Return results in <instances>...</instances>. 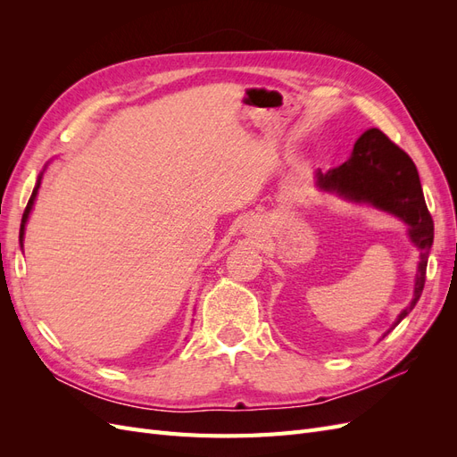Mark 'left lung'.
<instances>
[{
    "label": "left lung",
    "mask_w": 457,
    "mask_h": 457,
    "mask_svg": "<svg viewBox=\"0 0 457 457\" xmlns=\"http://www.w3.org/2000/svg\"><path fill=\"white\" fill-rule=\"evenodd\" d=\"M314 185L320 192L391 213L408 227V238L420 250V262L413 282V297L410 305L396 316L391 326L395 329L421 297L428 250L435 237L433 219L427 210L416 165L383 131L371 128L358 137L347 162L326 173L318 170Z\"/></svg>",
    "instance_id": "8db88e82"
}]
</instances>
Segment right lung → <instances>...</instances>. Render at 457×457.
Here are the masks:
<instances>
[{
	"instance_id": "add662e5",
	"label": "right lung",
	"mask_w": 457,
	"mask_h": 457,
	"mask_svg": "<svg viewBox=\"0 0 457 457\" xmlns=\"http://www.w3.org/2000/svg\"><path fill=\"white\" fill-rule=\"evenodd\" d=\"M46 168H47V165H46ZM46 168H44V171H41V173L37 175V181H36V187H34V190H32V196H30V200H29V205H26V210H24V213H22V220H21V232H19V242H21V247H22V242H24V230H26V223H29V217H30V213H32V207H34V202H36V196H37V190H39V185H41V179H44Z\"/></svg>"
}]
</instances>
